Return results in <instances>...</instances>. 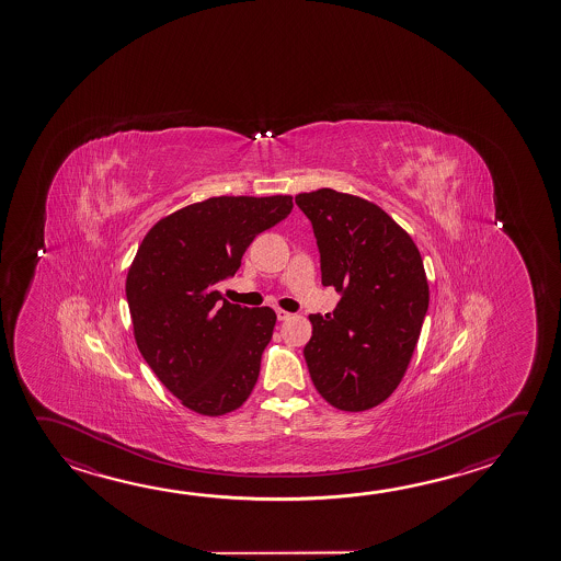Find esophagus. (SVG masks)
I'll return each instance as SVG.
<instances>
[{
  "label": "esophagus",
  "instance_id": "esophagus-1",
  "mask_svg": "<svg viewBox=\"0 0 561 561\" xmlns=\"http://www.w3.org/2000/svg\"><path fill=\"white\" fill-rule=\"evenodd\" d=\"M276 314L279 321H287V319L291 317V313H287V311H284V309H276Z\"/></svg>",
  "mask_w": 561,
  "mask_h": 561
}]
</instances>
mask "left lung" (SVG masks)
Returning a JSON list of instances; mask_svg holds the SVG:
<instances>
[{"mask_svg":"<svg viewBox=\"0 0 561 561\" xmlns=\"http://www.w3.org/2000/svg\"><path fill=\"white\" fill-rule=\"evenodd\" d=\"M313 225L321 282L341 301L309 314L305 363L317 392L336 410L364 412L398 388L430 305L420 250L370 201L319 188L295 197Z\"/></svg>","mask_w":561,"mask_h":561,"instance_id":"obj_1","label":"left lung"}]
</instances>
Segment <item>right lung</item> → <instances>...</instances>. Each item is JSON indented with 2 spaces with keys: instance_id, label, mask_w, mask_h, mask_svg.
Wrapping results in <instances>:
<instances>
[{
  "instance_id": "right-lung-1",
  "label": "right lung",
  "mask_w": 561,
  "mask_h": 561,
  "mask_svg": "<svg viewBox=\"0 0 561 561\" xmlns=\"http://www.w3.org/2000/svg\"><path fill=\"white\" fill-rule=\"evenodd\" d=\"M291 208L289 195L207 198L161 218L139 244L126 279L134 336L159 380L193 412H234L256 386L276 313L230 304L218 284Z\"/></svg>"
}]
</instances>
